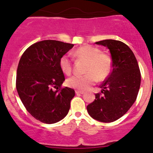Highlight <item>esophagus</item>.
<instances>
[{"label":"esophagus","mask_w":153,"mask_h":153,"mask_svg":"<svg viewBox=\"0 0 153 153\" xmlns=\"http://www.w3.org/2000/svg\"><path fill=\"white\" fill-rule=\"evenodd\" d=\"M75 93L78 95V94H84V91H79V90H76L75 91Z\"/></svg>","instance_id":"esophagus-1"}]
</instances>
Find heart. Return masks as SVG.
Instances as JSON below:
<instances>
[{
  "mask_svg": "<svg viewBox=\"0 0 153 153\" xmlns=\"http://www.w3.org/2000/svg\"><path fill=\"white\" fill-rule=\"evenodd\" d=\"M75 58L86 62L85 75H74L67 81L68 86L78 90H86L98 81L105 80L112 70L110 56L102 52L98 48L85 45L78 48L73 52ZM59 67L65 75L72 72V62L68 55H64L59 60Z\"/></svg>",
  "mask_w": 153,
  "mask_h": 153,
  "instance_id": "heart-1",
  "label": "heart"
}]
</instances>
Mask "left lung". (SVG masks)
I'll list each match as a JSON object with an SVG mask.
<instances>
[{"label":"left lung","instance_id":"obj_1","mask_svg":"<svg viewBox=\"0 0 153 153\" xmlns=\"http://www.w3.org/2000/svg\"><path fill=\"white\" fill-rule=\"evenodd\" d=\"M107 47L112 57V72L100 86L101 93L86 106L88 113L101 122H112L127 112L135 101L141 85V72L135 55L124 43L104 40L95 43Z\"/></svg>","mask_w":153,"mask_h":153}]
</instances>
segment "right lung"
Returning a JSON list of instances; mask_svg holds the SVG:
<instances>
[{"label": "right lung", "instance_id": "obj_1", "mask_svg": "<svg viewBox=\"0 0 153 153\" xmlns=\"http://www.w3.org/2000/svg\"><path fill=\"white\" fill-rule=\"evenodd\" d=\"M73 44L45 40L26 49L17 69L16 89L27 110L41 122L54 124L68 114L75 90L61 87L65 80L61 57Z\"/></svg>", "mask_w": 153, "mask_h": 153}]
</instances>
